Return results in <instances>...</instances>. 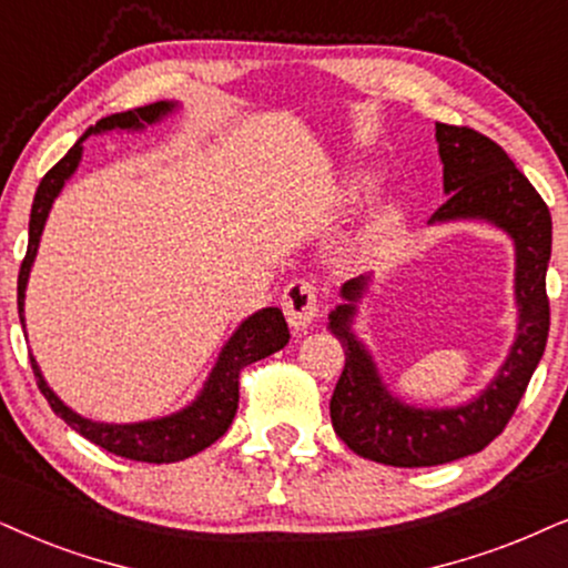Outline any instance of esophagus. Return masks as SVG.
Masks as SVG:
<instances>
[{
    "label": "esophagus",
    "instance_id": "1",
    "mask_svg": "<svg viewBox=\"0 0 568 568\" xmlns=\"http://www.w3.org/2000/svg\"><path fill=\"white\" fill-rule=\"evenodd\" d=\"M280 306H283L288 325L296 329V333H304L320 314L317 288H314L312 283H306V280H293L288 288H285Z\"/></svg>",
    "mask_w": 568,
    "mask_h": 568
}]
</instances>
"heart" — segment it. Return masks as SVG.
I'll use <instances>...</instances> for the list:
<instances>
[{"label": "heart", "instance_id": "heart-1", "mask_svg": "<svg viewBox=\"0 0 568 568\" xmlns=\"http://www.w3.org/2000/svg\"><path fill=\"white\" fill-rule=\"evenodd\" d=\"M377 183H379L377 170H356L348 181V199L351 201L367 199L369 193L377 189ZM398 220H400V206L396 201H387V204L379 206L377 212H372V217L364 222L362 235H358V246H362V251L372 254V251L383 246L387 235L396 231Z\"/></svg>", "mask_w": 568, "mask_h": 568}]
</instances>
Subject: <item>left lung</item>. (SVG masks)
<instances>
[{
    "label": "left lung",
    "mask_w": 568,
    "mask_h": 568,
    "mask_svg": "<svg viewBox=\"0 0 568 568\" xmlns=\"http://www.w3.org/2000/svg\"><path fill=\"white\" fill-rule=\"evenodd\" d=\"M435 139L448 201L433 214L429 225L479 220L514 241V298L519 322L506 362L479 396L458 406L422 408L387 390L369 348L354 333L356 304L367 293L369 277H354L343 285V304L327 317L329 333L346 348V367L329 398V419L337 437L354 454L408 469L479 454L504 433L540 364L550 327L545 272L550 262L552 222L540 193L487 135L471 128L435 123Z\"/></svg>",
    "instance_id": "left-lung-1"
}]
</instances>
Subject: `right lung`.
Returning a JSON list of instances; mask_svg holds the SVG:
<instances>
[{
	"mask_svg": "<svg viewBox=\"0 0 568 568\" xmlns=\"http://www.w3.org/2000/svg\"><path fill=\"white\" fill-rule=\"evenodd\" d=\"M178 110V102H154L139 110H128L102 118L97 125H91L81 139L73 143L68 154L54 164L52 170L41 178L39 191L33 196L31 206V222H28V251L26 260L20 264L18 275V314L20 325L26 333V288L28 277H31V267L36 260V251H39L41 233H44L49 210H52L54 199L60 196L62 185L73 178L83 156V141L89 135L110 133V131H143L146 125L160 123ZM288 325H285L283 312L277 306H267L254 312L235 327V333L227 337V343L222 346L217 362L206 377L204 387L189 406L181 412L156 416V419H143L131 422V425H110V422H93L85 416L75 414L73 408L64 406V400L57 398V393L47 385L44 375H41L39 364L31 356V367L39 383V390L44 393V398L52 406L57 416H62L78 435H83L85 440L97 443L99 448L110 450L114 456L133 458V462H149V464H172L183 462L199 450L210 448V445L227 433L235 412H239V375L246 364L260 362V358L275 354L288 343Z\"/></svg>",
	"mask_w": 568,
	"mask_h": 568,
	"instance_id": "obj_1",
	"label": "right lung"
}]
</instances>
